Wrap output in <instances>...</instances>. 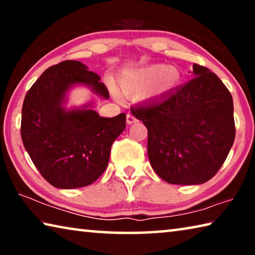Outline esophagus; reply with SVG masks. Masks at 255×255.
Instances as JSON below:
<instances>
[{
    "label": "esophagus",
    "mask_w": 255,
    "mask_h": 255,
    "mask_svg": "<svg viewBox=\"0 0 255 255\" xmlns=\"http://www.w3.org/2000/svg\"><path fill=\"white\" fill-rule=\"evenodd\" d=\"M126 120H127V124H128V125H131V124L137 123V119H136L135 117H133L132 115H127Z\"/></svg>",
    "instance_id": "1"
}]
</instances>
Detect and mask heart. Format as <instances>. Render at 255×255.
I'll return each instance as SVG.
<instances>
[{
  "label": "heart",
  "mask_w": 255,
  "mask_h": 255,
  "mask_svg": "<svg viewBox=\"0 0 255 255\" xmlns=\"http://www.w3.org/2000/svg\"><path fill=\"white\" fill-rule=\"evenodd\" d=\"M179 79V72L175 68L156 64L126 73L120 80V89L126 96H136L156 80L154 92L161 93L174 88Z\"/></svg>",
  "instance_id": "b5f03b06"
}]
</instances>
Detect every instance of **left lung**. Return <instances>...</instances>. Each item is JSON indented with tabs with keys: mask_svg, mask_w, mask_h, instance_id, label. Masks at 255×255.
<instances>
[{
	"mask_svg": "<svg viewBox=\"0 0 255 255\" xmlns=\"http://www.w3.org/2000/svg\"><path fill=\"white\" fill-rule=\"evenodd\" d=\"M195 77L156 102L132 108L147 128L153 170L171 184H200L225 162L235 139L231 92L205 66Z\"/></svg>",
	"mask_w": 255,
	"mask_h": 255,
	"instance_id": "8db88e82",
	"label": "left lung"
}]
</instances>
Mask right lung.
<instances>
[{
  "label": "right lung",
  "instance_id": "right-lung-1",
  "mask_svg": "<svg viewBox=\"0 0 255 255\" xmlns=\"http://www.w3.org/2000/svg\"><path fill=\"white\" fill-rule=\"evenodd\" d=\"M97 73L77 60H64L42 73L25 94L21 117L24 148L45 180L59 189L93 183L108 166L110 149L126 127V115L100 117L92 109L66 111L64 96L73 84H88L108 99Z\"/></svg>",
  "mask_w": 255,
  "mask_h": 255
}]
</instances>
